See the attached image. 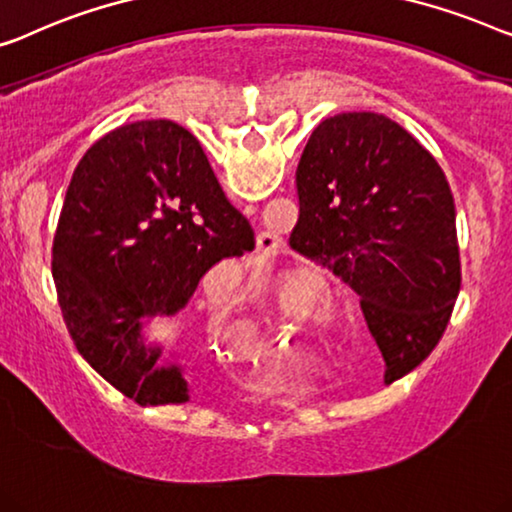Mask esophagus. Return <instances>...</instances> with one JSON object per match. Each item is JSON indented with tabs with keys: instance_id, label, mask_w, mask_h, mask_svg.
<instances>
[{
	"instance_id": "esophagus-1",
	"label": "esophagus",
	"mask_w": 512,
	"mask_h": 512,
	"mask_svg": "<svg viewBox=\"0 0 512 512\" xmlns=\"http://www.w3.org/2000/svg\"><path fill=\"white\" fill-rule=\"evenodd\" d=\"M281 249H284V242H281L279 235H274V233L258 235V254H261L263 258H268V261H277Z\"/></svg>"
}]
</instances>
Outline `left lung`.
Returning <instances> with one entry per match:
<instances>
[{
  "mask_svg": "<svg viewBox=\"0 0 512 512\" xmlns=\"http://www.w3.org/2000/svg\"><path fill=\"white\" fill-rule=\"evenodd\" d=\"M295 184L288 244L360 295L385 383L402 379L439 344L462 288L446 175L390 117L339 113L311 131Z\"/></svg>",
  "mask_w": 512,
  "mask_h": 512,
  "instance_id": "obj_1",
  "label": "left lung"
}]
</instances>
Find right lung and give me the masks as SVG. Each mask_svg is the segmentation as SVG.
I'll list each match as a JSON object with an SVG mask.
<instances>
[{"mask_svg":"<svg viewBox=\"0 0 512 512\" xmlns=\"http://www.w3.org/2000/svg\"><path fill=\"white\" fill-rule=\"evenodd\" d=\"M256 247L203 147L180 124L106 133L73 170L53 244L59 307L78 353L140 406L189 399L180 367L140 342L143 318L177 314L214 265Z\"/></svg>","mask_w":512,"mask_h":512,"instance_id":"right-lung-1","label":"right lung"}]
</instances>
